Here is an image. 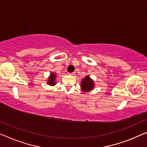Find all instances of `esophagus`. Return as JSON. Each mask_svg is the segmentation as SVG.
<instances>
[{
  "mask_svg": "<svg viewBox=\"0 0 147 147\" xmlns=\"http://www.w3.org/2000/svg\"><path fill=\"white\" fill-rule=\"evenodd\" d=\"M69 75H72V76L75 75V72H72V73H69Z\"/></svg>",
  "mask_w": 147,
  "mask_h": 147,
  "instance_id": "34e87169",
  "label": "esophagus"
}]
</instances>
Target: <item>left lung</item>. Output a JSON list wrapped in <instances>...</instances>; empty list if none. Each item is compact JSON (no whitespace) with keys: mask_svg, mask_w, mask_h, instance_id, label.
<instances>
[{"mask_svg":"<svg viewBox=\"0 0 147 147\" xmlns=\"http://www.w3.org/2000/svg\"><path fill=\"white\" fill-rule=\"evenodd\" d=\"M81 89H82L83 91L87 92L91 91L94 87L93 81H92L91 79H90L89 76H87L86 78H85L82 80V81H81Z\"/></svg>","mask_w":147,"mask_h":147,"instance_id":"left-lung-1","label":"left lung"}]
</instances>
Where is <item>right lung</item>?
Listing matches in <instances>:
<instances>
[{
  "label": "right lung",
  "instance_id": "obj_1",
  "mask_svg": "<svg viewBox=\"0 0 147 147\" xmlns=\"http://www.w3.org/2000/svg\"><path fill=\"white\" fill-rule=\"evenodd\" d=\"M55 78H56L55 74H51L50 78H49V81H48L49 84L50 85H55L56 84Z\"/></svg>",
  "mask_w": 147,
  "mask_h": 147
}]
</instances>
